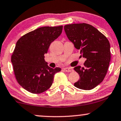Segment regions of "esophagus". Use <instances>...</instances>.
I'll return each mask as SVG.
<instances>
[{
	"mask_svg": "<svg viewBox=\"0 0 121 121\" xmlns=\"http://www.w3.org/2000/svg\"><path fill=\"white\" fill-rule=\"evenodd\" d=\"M64 70L66 72H73L74 70L72 69V68H64Z\"/></svg>",
	"mask_w": 121,
	"mask_h": 121,
	"instance_id": "1",
	"label": "esophagus"
}]
</instances>
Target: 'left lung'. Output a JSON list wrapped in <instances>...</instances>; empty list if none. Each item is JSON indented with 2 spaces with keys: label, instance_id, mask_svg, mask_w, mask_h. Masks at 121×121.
I'll list each match as a JSON object with an SVG mask.
<instances>
[{
  "label": "left lung",
  "instance_id": "left-lung-1",
  "mask_svg": "<svg viewBox=\"0 0 121 121\" xmlns=\"http://www.w3.org/2000/svg\"><path fill=\"white\" fill-rule=\"evenodd\" d=\"M64 30L81 56L86 59L84 67L74 68L80 77L74 85L79 89L92 90L102 82L107 73L111 57L109 42L97 29L85 23L66 25Z\"/></svg>",
  "mask_w": 121,
  "mask_h": 121
}]
</instances>
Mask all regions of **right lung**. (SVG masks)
Listing matches in <instances>:
<instances>
[{"instance_id":"obj_1","label":"right lung","mask_w":121,"mask_h":121,"mask_svg":"<svg viewBox=\"0 0 121 121\" xmlns=\"http://www.w3.org/2000/svg\"><path fill=\"white\" fill-rule=\"evenodd\" d=\"M62 26L39 27L20 38L11 56L17 82L25 90L40 94L52 86L61 68H50L44 60L51 43L60 35Z\"/></svg>"}]
</instances>
